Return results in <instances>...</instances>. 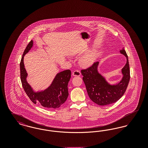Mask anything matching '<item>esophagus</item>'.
Masks as SVG:
<instances>
[{"label":"esophagus","instance_id":"esophagus-1","mask_svg":"<svg viewBox=\"0 0 148 148\" xmlns=\"http://www.w3.org/2000/svg\"><path fill=\"white\" fill-rule=\"evenodd\" d=\"M81 73L79 71H74L73 72V74L72 75L74 76V77H79Z\"/></svg>","mask_w":148,"mask_h":148}]
</instances>
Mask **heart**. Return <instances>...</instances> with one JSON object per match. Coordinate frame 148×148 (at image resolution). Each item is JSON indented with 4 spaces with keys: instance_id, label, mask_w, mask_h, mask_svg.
<instances>
[{
    "instance_id": "b5f03b06",
    "label": "heart",
    "mask_w": 148,
    "mask_h": 148,
    "mask_svg": "<svg viewBox=\"0 0 148 148\" xmlns=\"http://www.w3.org/2000/svg\"><path fill=\"white\" fill-rule=\"evenodd\" d=\"M98 50L94 49L80 58V63L84 67H89L94 63L97 58Z\"/></svg>"
}]
</instances>
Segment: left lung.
<instances>
[{"label":"left lung","mask_w":148,"mask_h":148,"mask_svg":"<svg viewBox=\"0 0 148 148\" xmlns=\"http://www.w3.org/2000/svg\"><path fill=\"white\" fill-rule=\"evenodd\" d=\"M120 53L127 58V63L121 69L122 77L119 82L110 84L98 71L99 63L81 71L86 91L90 99L99 106L111 104L117 101L124 95L130 80L128 57L124 48Z\"/></svg>","instance_id":"8db88e82"}]
</instances>
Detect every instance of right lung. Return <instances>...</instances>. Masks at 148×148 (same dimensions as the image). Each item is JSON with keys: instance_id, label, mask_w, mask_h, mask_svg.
<instances>
[{"instance_id": "add662e5", "label": "right lung", "mask_w": 148, "mask_h": 148, "mask_svg": "<svg viewBox=\"0 0 148 148\" xmlns=\"http://www.w3.org/2000/svg\"><path fill=\"white\" fill-rule=\"evenodd\" d=\"M33 46L31 40L24 50L20 63L21 79L24 91L34 104H39L47 109H56L64 104L69 95L68 85L71 77L70 70L57 73L51 83L44 90L35 91L27 82L28 73L24 64V57Z\"/></svg>"}]
</instances>
